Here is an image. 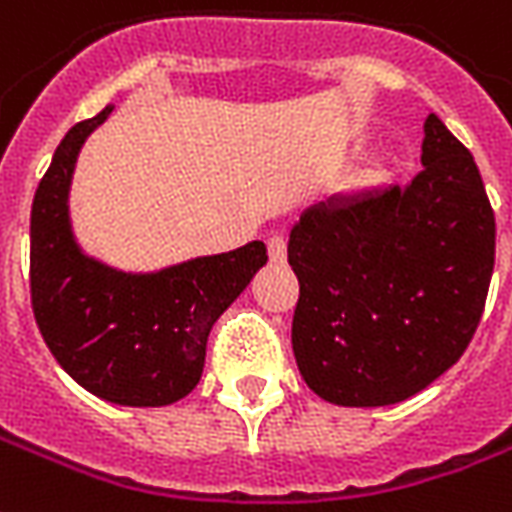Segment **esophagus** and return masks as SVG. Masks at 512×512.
Here are the masks:
<instances>
[{"mask_svg": "<svg viewBox=\"0 0 512 512\" xmlns=\"http://www.w3.org/2000/svg\"><path fill=\"white\" fill-rule=\"evenodd\" d=\"M268 257H271V263H284L287 260V241L282 236L268 239Z\"/></svg>", "mask_w": 512, "mask_h": 512, "instance_id": "obj_1", "label": "esophagus"}]
</instances>
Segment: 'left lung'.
Listing matches in <instances>:
<instances>
[{"label": "left lung", "mask_w": 512, "mask_h": 512, "mask_svg": "<svg viewBox=\"0 0 512 512\" xmlns=\"http://www.w3.org/2000/svg\"><path fill=\"white\" fill-rule=\"evenodd\" d=\"M421 171L300 214L292 351L308 389L346 408L419 395L462 357L494 271V212L473 155L435 112Z\"/></svg>", "instance_id": "8db88e82"}]
</instances>
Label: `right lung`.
I'll return each instance as SVG.
<instances>
[{
    "instance_id": "1",
    "label": "right lung",
    "mask_w": 512,
    "mask_h": 512,
    "mask_svg": "<svg viewBox=\"0 0 512 512\" xmlns=\"http://www.w3.org/2000/svg\"><path fill=\"white\" fill-rule=\"evenodd\" d=\"M112 104L56 147L31 204V306L58 365L91 395L161 408L201 381L206 338L265 263L263 241L198 255L158 271H123L77 241L69 190L85 139Z\"/></svg>"
}]
</instances>
